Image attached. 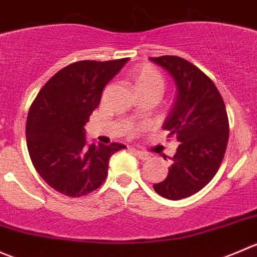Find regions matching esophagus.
Wrapping results in <instances>:
<instances>
[{"instance_id":"esophagus-1","label":"esophagus","mask_w":257,"mask_h":257,"mask_svg":"<svg viewBox=\"0 0 257 257\" xmlns=\"http://www.w3.org/2000/svg\"><path fill=\"white\" fill-rule=\"evenodd\" d=\"M132 152H134V154H135V156H137V157H139V159H141V160H147V159H149V155H146V154H145V152L140 151V150L132 149Z\"/></svg>"}]
</instances>
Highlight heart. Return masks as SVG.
<instances>
[{
    "label": "heart",
    "instance_id": "b5f03b06",
    "mask_svg": "<svg viewBox=\"0 0 257 257\" xmlns=\"http://www.w3.org/2000/svg\"><path fill=\"white\" fill-rule=\"evenodd\" d=\"M137 93H156L161 96L165 90V78L156 67L151 65H142L135 70L132 75Z\"/></svg>",
    "mask_w": 257,
    "mask_h": 257
}]
</instances>
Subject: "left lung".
<instances>
[{
    "instance_id": "1",
    "label": "left lung",
    "mask_w": 257,
    "mask_h": 257,
    "mask_svg": "<svg viewBox=\"0 0 257 257\" xmlns=\"http://www.w3.org/2000/svg\"><path fill=\"white\" fill-rule=\"evenodd\" d=\"M176 83V100L162 128L180 142L169 175L154 190L169 200L196 194L212 180L228 141L225 103L211 78L177 56L151 57Z\"/></svg>"
}]
</instances>
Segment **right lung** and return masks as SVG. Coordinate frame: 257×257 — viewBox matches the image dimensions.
Instances as JSON below:
<instances>
[{
  "instance_id": "1",
  "label": "right lung",
  "mask_w": 257,
  "mask_h": 257,
  "mask_svg": "<svg viewBox=\"0 0 257 257\" xmlns=\"http://www.w3.org/2000/svg\"><path fill=\"white\" fill-rule=\"evenodd\" d=\"M128 58L78 61L58 71L35 98L27 116V149L35 169L60 194L80 197L107 177L108 161L125 145L87 144L85 125L103 87Z\"/></svg>"
}]
</instances>
